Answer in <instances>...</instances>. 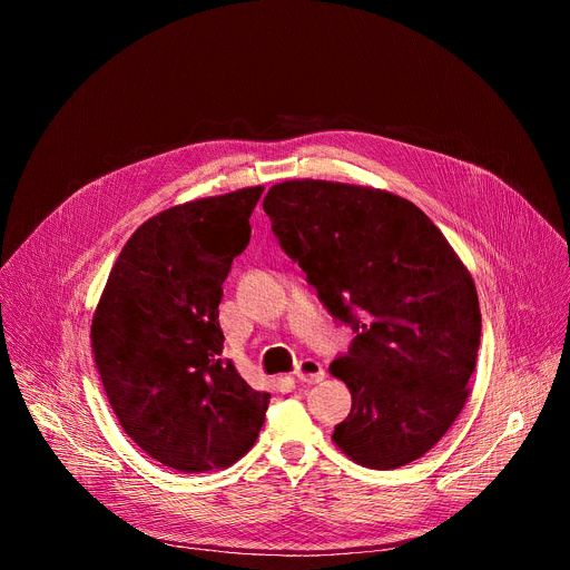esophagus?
I'll return each instance as SVG.
<instances>
[{
	"label": "esophagus",
	"mask_w": 570,
	"mask_h": 570,
	"mask_svg": "<svg viewBox=\"0 0 570 570\" xmlns=\"http://www.w3.org/2000/svg\"><path fill=\"white\" fill-rule=\"evenodd\" d=\"M295 376H297V381H302V383H320L322 379H324V367L317 363V361H313V358H304L299 365H297V370H295Z\"/></svg>",
	"instance_id": "1"
}]
</instances>
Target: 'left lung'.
<instances>
[{
  "label": "left lung",
  "instance_id": "1",
  "mask_svg": "<svg viewBox=\"0 0 570 570\" xmlns=\"http://www.w3.org/2000/svg\"><path fill=\"white\" fill-rule=\"evenodd\" d=\"M264 212L324 306L356 332L330 365L352 392L334 444L370 469L422 458L469 399L480 345L471 273L417 205L385 189L286 180Z\"/></svg>",
  "mask_w": 570,
  "mask_h": 570
}]
</instances>
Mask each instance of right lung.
Wrapping results in <instances>:
<instances>
[{"instance_id":"obj_1","label":"right lung","mask_w":570,"mask_h":570,"mask_svg":"<svg viewBox=\"0 0 570 570\" xmlns=\"http://www.w3.org/2000/svg\"><path fill=\"white\" fill-rule=\"evenodd\" d=\"M264 187L189 200L141 223L92 315V354L128 438L165 466L203 473L246 455L271 394L223 361L218 304L250 243Z\"/></svg>"}]
</instances>
